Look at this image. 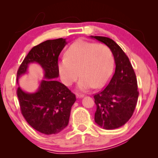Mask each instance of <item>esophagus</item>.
I'll use <instances>...</instances> for the list:
<instances>
[{
    "label": "esophagus",
    "instance_id": "obj_1",
    "mask_svg": "<svg viewBox=\"0 0 158 158\" xmlns=\"http://www.w3.org/2000/svg\"><path fill=\"white\" fill-rule=\"evenodd\" d=\"M84 94H77V98H82L84 97Z\"/></svg>",
    "mask_w": 158,
    "mask_h": 158
}]
</instances>
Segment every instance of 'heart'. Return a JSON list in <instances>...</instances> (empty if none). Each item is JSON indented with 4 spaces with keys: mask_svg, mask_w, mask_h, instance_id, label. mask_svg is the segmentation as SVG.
I'll list each match as a JSON object with an SVG mask.
<instances>
[{
    "mask_svg": "<svg viewBox=\"0 0 158 158\" xmlns=\"http://www.w3.org/2000/svg\"><path fill=\"white\" fill-rule=\"evenodd\" d=\"M58 68L64 85L70 86L80 75L78 88L87 90L108 82L113 71L114 58L107 45L78 40L68 49Z\"/></svg>",
    "mask_w": 158,
    "mask_h": 158,
    "instance_id": "obj_1",
    "label": "heart"
}]
</instances>
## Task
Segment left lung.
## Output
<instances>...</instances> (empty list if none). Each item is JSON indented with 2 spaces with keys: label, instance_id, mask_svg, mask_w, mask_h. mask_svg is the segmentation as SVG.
<instances>
[{
  "label": "left lung",
  "instance_id": "1",
  "mask_svg": "<svg viewBox=\"0 0 158 158\" xmlns=\"http://www.w3.org/2000/svg\"><path fill=\"white\" fill-rule=\"evenodd\" d=\"M106 44L115 61L114 73L106 88L94 95V119L107 130L123 126L129 120L138 99L137 81L128 57L115 41L103 36H90Z\"/></svg>",
  "mask_w": 158,
  "mask_h": 158
}]
</instances>
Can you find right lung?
I'll return each mask as SVG.
<instances>
[{"label":"right lung","mask_w":158,"mask_h":158,"mask_svg":"<svg viewBox=\"0 0 158 158\" xmlns=\"http://www.w3.org/2000/svg\"><path fill=\"white\" fill-rule=\"evenodd\" d=\"M67 44L65 39L48 40L31 49L20 65L19 78L27 71L28 64L36 62L44 71L35 93H26L19 87L17 96L22 115L36 131L44 135L58 134L68 125L71 107L77 100L75 94L56 80L59 76V56Z\"/></svg>","instance_id":"obj_1"}]
</instances>
